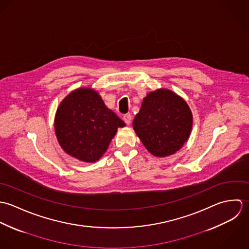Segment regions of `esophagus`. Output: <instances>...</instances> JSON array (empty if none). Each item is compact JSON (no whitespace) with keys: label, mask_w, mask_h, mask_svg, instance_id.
<instances>
[{"label":"esophagus","mask_w":249,"mask_h":249,"mask_svg":"<svg viewBox=\"0 0 249 249\" xmlns=\"http://www.w3.org/2000/svg\"><path fill=\"white\" fill-rule=\"evenodd\" d=\"M123 120H124V122H125L127 125H130L131 120H132V115H131V113H126V114H124V115H123Z\"/></svg>","instance_id":"1"}]
</instances>
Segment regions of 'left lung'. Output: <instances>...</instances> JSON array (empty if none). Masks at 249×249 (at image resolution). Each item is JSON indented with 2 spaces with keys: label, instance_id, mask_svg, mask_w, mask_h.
Wrapping results in <instances>:
<instances>
[{
  "label": "left lung",
  "instance_id": "obj_1",
  "mask_svg": "<svg viewBox=\"0 0 249 249\" xmlns=\"http://www.w3.org/2000/svg\"><path fill=\"white\" fill-rule=\"evenodd\" d=\"M193 114L187 103L168 89L150 92L142 101L133 127L151 154L165 157L181 149L188 141Z\"/></svg>",
  "mask_w": 249,
  "mask_h": 249
}]
</instances>
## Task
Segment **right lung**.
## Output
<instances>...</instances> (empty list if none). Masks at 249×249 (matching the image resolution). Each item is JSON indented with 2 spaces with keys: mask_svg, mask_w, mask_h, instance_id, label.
<instances>
[{
  "mask_svg": "<svg viewBox=\"0 0 249 249\" xmlns=\"http://www.w3.org/2000/svg\"><path fill=\"white\" fill-rule=\"evenodd\" d=\"M125 123L91 89H79L63 100L55 113L57 141L67 154L86 161L98 160L118 127Z\"/></svg>",
  "mask_w": 249,
  "mask_h": 249,
  "instance_id": "obj_1",
  "label": "right lung"
}]
</instances>
